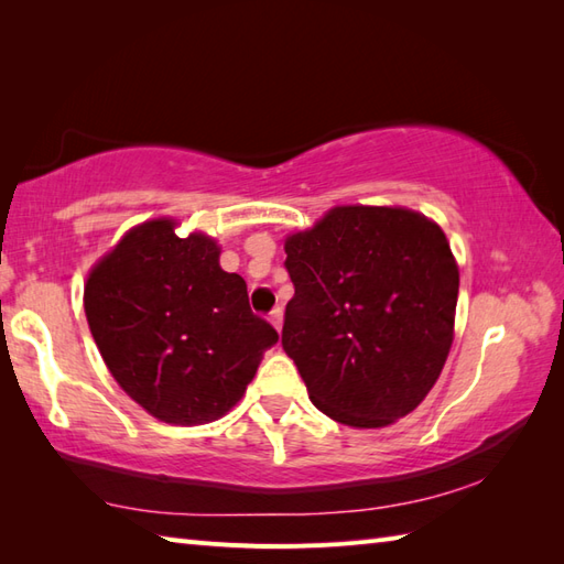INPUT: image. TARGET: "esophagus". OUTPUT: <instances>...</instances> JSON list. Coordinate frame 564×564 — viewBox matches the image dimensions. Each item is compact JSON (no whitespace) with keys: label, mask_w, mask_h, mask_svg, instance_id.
<instances>
[{"label":"esophagus","mask_w":564,"mask_h":564,"mask_svg":"<svg viewBox=\"0 0 564 564\" xmlns=\"http://www.w3.org/2000/svg\"><path fill=\"white\" fill-rule=\"evenodd\" d=\"M269 319H271V325L281 332V327H283V310L281 307H273L271 313H269Z\"/></svg>","instance_id":"esophagus-1"}]
</instances>
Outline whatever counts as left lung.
<instances>
[{
	"instance_id": "obj_1",
	"label": "left lung",
	"mask_w": 564,
	"mask_h": 564,
	"mask_svg": "<svg viewBox=\"0 0 564 564\" xmlns=\"http://www.w3.org/2000/svg\"><path fill=\"white\" fill-rule=\"evenodd\" d=\"M283 351L334 422L388 426L422 402L453 344L458 263L422 213L339 206L285 239Z\"/></svg>"
}]
</instances>
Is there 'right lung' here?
Masks as SVG:
<instances>
[{
	"instance_id": "right-lung-1",
	"label": "right lung",
	"mask_w": 564,
	"mask_h": 564,
	"mask_svg": "<svg viewBox=\"0 0 564 564\" xmlns=\"http://www.w3.org/2000/svg\"><path fill=\"white\" fill-rule=\"evenodd\" d=\"M174 220L133 227L84 285V313L104 364L160 422L208 424L242 400L263 351L279 341L249 307L220 247Z\"/></svg>"
}]
</instances>
